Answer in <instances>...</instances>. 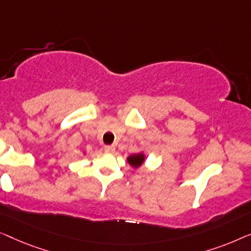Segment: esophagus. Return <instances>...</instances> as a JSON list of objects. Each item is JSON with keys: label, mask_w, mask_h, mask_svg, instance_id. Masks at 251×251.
I'll return each instance as SVG.
<instances>
[{"label": "esophagus", "mask_w": 251, "mask_h": 251, "mask_svg": "<svg viewBox=\"0 0 251 251\" xmlns=\"http://www.w3.org/2000/svg\"><path fill=\"white\" fill-rule=\"evenodd\" d=\"M115 150H116V148L114 146H105L104 147V151H105V152H108V153L115 152Z\"/></svg>", "instance_id": "obj_1"}]
</instances>
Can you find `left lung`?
Returning <instances> with one entry per match:
<instances>
[{
	"instance_id": "left-lung-1",
	"label": "left lung",
	"mask_w": 251,
	"mask_h": 251,
	"mask_svg": "<svg viewBox=\"0 0 251 251\" xmlns=\"http://www.w3.org/2000/svg\"><path fill=\"white\" fill-rule=\"evenodd\" d=\"M144 160H146V156H144L143 152L130 154L129 157H127V162L134 168H139L143 164Z\"/></svg>"
}]
</instances>
